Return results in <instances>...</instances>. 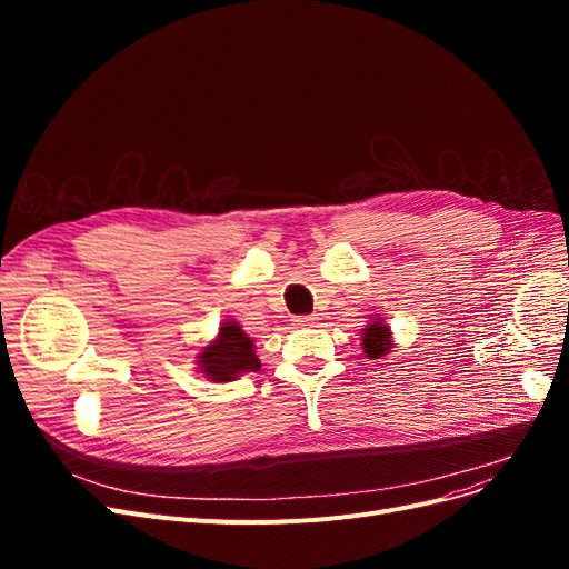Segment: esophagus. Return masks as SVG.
Instances as JSON below:
<instances>
[{"label": "esophagus", "instance_id": "34e87169", "mask_svg": "<svg viewBox=\"0 0 569 569\" xmlns=\"http://www.w3.org/2000/svg\"><path fill=\"white\" fill-rule=\"evenodd\" d=\"M320 318L318 316H299L297 320H295V325H316Z\"/></svg>", "mask_w": 569, "mask_h": 569}]
</instances>
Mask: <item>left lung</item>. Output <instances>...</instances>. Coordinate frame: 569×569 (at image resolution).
<instances>
[{
  "label": "left lung",
  "instance_id": "left-lung-1",
  "mask_svg": "<svg viewBox=\"0 0 569 569\" xmlns=\"http://www.w3.org/2000/svg\"><path fill=\"white\" fill-rule=\"evenodd\" d=\"M391 349V339H389V327L382 322H372L366 327L363 332V351L368 358H380Z\"/></svg>",
  "mask_w": 569,
  "mask_h": 569
}]
</instances>
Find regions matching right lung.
<instances>
[{
    "label": "right lung",
    "mask_w": 569,
    "mask_h": 569,
    "mask_svg": "<svg viewBox=\"0 0 569 569\" xmlns=\"http://www.w3.org/2000/svg\"><path fill=\"white\" fill-rule=\"evenodd\" d=\"M199 366L213 382H230L242 372H256L261 368L253 353L251 337H247L237 322L220 327L218 339L199 353Z\"/></svg>",
    "instance_id": "right-lung-1"
}]
</instances>
